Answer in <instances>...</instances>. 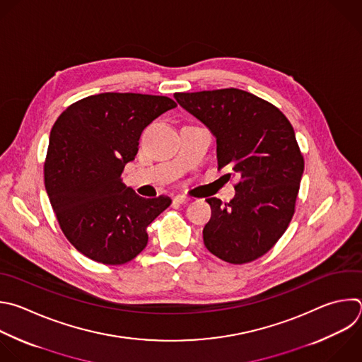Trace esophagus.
Instances as JSON below:
<instances>
[{
  "instance_id": "1",
  "label": "esophagus",
  "mask_w": 362,
  "mask_h": 362,
  "mask_svg": "<svg viewBox=\"0 0 362 362\" xmlns=\"http://www.w3.org/2000/svg\"><path fill=\"white\" fill-rule=\"evenodd\" d=\"M189 202V197H186V196H183V194H177V196H175V199H173V203H176V204H185V203H187Z\"/></svg>"
}]
</instances>
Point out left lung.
I'll return each instance as SVG.
<instances>
[{"mask_svg": "<svg viewBox=\"0 0 362 362\" xmlns=\"http://www.w3.org/2000/svg\"><path fill=\"white\" fill-rule=\"evenodd\" d=\"M177 103L216 136L217 168L238 182L235 197L206 199L207 250L231 264L264 256L287 230L304 172L294 129L273 103L242 89L176 92Z\"/></svg>", "mask_w": 362, "mask_h": 362, "instance_id": "obj_1", "label": "left lung"}]
</instances>
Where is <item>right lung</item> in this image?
<instances>
[{"mask_svg":"<svg viewBox=\"0 0 362 362\" xmlns=\"http://www.w3.org/2000/svg\"><path fill=\"white\" fill-rule=\"evenodd\" d=\"M176 102L168 96L105 92L69 105L57 119L44 163L45 189L69 243L88 259L119 266L148 245V226L170 206L145 199L120 175L142 131Z\"/></svg>","mask_w":362,"mask_h":362,"instance_id":"obj_1","label":"right lung"}]
</instances>
